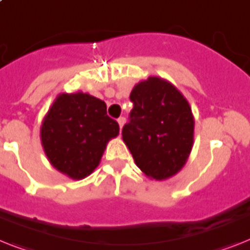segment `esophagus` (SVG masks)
Instances as JSON below:
<instances>
[{
	"label": "esophagus",
	"mask_w": 250,
	"mask_h": 250,
	"mask_svg": "<svg viewBox=\"0 0 250 250\" xmlns=\"http://www.w3.org/2000/svg\"><path fill=\"white\" fill-rule=\"evenodd\" d=\"M125 118H123V117H121V118H118V125H119V128L122 129V127L125 125Z\"/></svg>",
	"instance_id": "34e87169"
}]
</instances>
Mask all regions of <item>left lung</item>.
Returning <instances> with one entry per match:
<instances>
[{
  "instance_id": "obj_1",
  "label": "left lung",
  "mask_w": 250,
  "mask_h": 250,
  "mask_svg": "<svg viewBox=\"0 0 250 250\" xmlns=\"http://www.w3.org/2000/svg\"><path fill=\"white\" fill-rule=\"evenodd\" d=\"M129 100L133 109L122 139L136 166L154 180L172 177L185 166L194 143V117L188 100L159 77L137 83Z\"/></svg>"
}]
</instances>
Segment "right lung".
<instances>
[{
  "label": "right lung",
  "instance_id": "right-lung-1",
  "mask_svg": "<svg viewBox=\"0 0 250 250\" xmlns=\"http://www.w3.org/2000/svg\"><path fill=\"white\" fill-rule=\"evenodd\" d=\"M119 135L106 104L88 93H60L41 125V141L50 163L73 180L90 176L109 140Z\"/></svg>",
  "mask_w": 250,
  "mask_h": 250
}]
</instances>
